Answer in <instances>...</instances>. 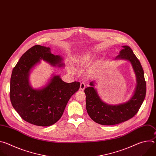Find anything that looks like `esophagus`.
I'll use <instances>...</instances> for the list:
<instances>
[{
	"mask_svg": "<svg viewBox=\"0 0 156 156\" xmlns=\"http://www.w3.org/2000/svg\"><path fill=\"white\" fill-rule=\"evenodd\" d=\"M85 87H86V85H85L84 83H81V84H80V90L83 91L84 90Z\"/></svg>",
	"mask_w": 156,
	"mask_h": 156,
	"instance_id": "esophagus-1",
	"label": "esophagus"
}]
</instances>
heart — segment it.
<instances>
[{
  "mask_svg": "<svg viewBox=\"0 0 156 156\" xmlns=\"http://www.w3.org/2000/svg\"><path fill=\"white\" fill-rule=\"evenodd\" d=\"M93 59L92 55L90 54H81L77 57H76L74 60L75 63L78 65H84L90 63ZM69 71L70 72H74L75 70L72 67V66H70L69 67Z\"/></svg>",
  "mask_w": 156,
  "mask_h": 156,
  "instance_id": "heart-1",
  "label": "heart"
}]
</instances>
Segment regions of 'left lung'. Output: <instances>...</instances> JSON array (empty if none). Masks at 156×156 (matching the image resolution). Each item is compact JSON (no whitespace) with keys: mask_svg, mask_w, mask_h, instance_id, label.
I'll return each instance as SVG.
<instances>
[{"mask_svg":"<svg viewBox=\"0 0 156 156\" xmlns=\"http://www.w3.org/2000/svg\"><path fill=\"white\" fill-rule=\"evenodd\" d=\"M122 48L115 60L129 61L136 77V87L131 98L123 104L109 105L101 99L93 87L94 82H91V86L84 90L87 112L93 121L101 125H114L131 119L138 112L146 96V84L140 62L129 46H123Z\"/></svg>","mask_w":156,"mask_h":156,"instance_id":"left-lung-1","label":"left lung"}]
</instances>
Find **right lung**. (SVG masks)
I'll list each match as a JSON object with an SVG mask.
<instances>
[{"mask_svg": "<svg viewBox=\"0 0 156 156\" xmlns=\"http://www.w3.org/2000/svg\"><path fill=\"white\" fill-rule=\"evenodd\" d=\"M41 60L54 66L65 65L62 57L51 54L49 48L34 46L21 57L13 69L10 98L12 106L24 120L48 126L61 118L69 99L79 90L80 83H65L59 75H54L44 87L33 89L29 82L30 73Z\"/></svg>", "mask_w": 156, "mask_h": 156, "instance_id": "1", "label": "right lung"}]
</instances>
